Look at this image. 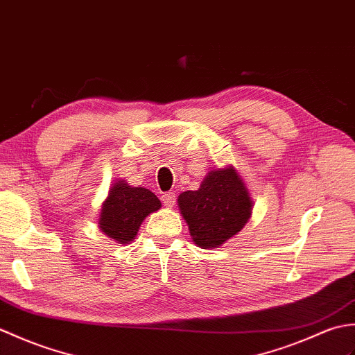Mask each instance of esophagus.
<instances>
[{
	"label": "esophagus",
	"mask_w": 355,
	"mask_h": 355,
	"mask_svg": "<svg viewBox=\"0 0 355 355\" xmlns=\"http://www.w3.org/2000/svg\"><path fill=\"white\" fill-rule=\"evenodd\" d=\"M161 200L165 207H173L176 203V194L175 193H165L161 196Z\"/></svg>",
	"instance_id": "esophagus-1"
}]
</instances>
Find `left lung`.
<instances>
[{"label": "left lung", "instance_id": "1", "mask_svg": "<svg viewBox=\"0 0 355 355\" xmlns=\"http://www.w3.org/2000/svg\"><path fill=\"white\" fill-rule=\"evenodd\" d=\"M178 205L202 249L222 246L243 230L252 214L248 188L232 167L209 171L199 190L180 194Z\"/></svg>", "mask_w": 355, "mask_h": 355}]
</instances>
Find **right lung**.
<instances>
[{"mask_svg": "<svg viewBox=\"0 0 355 355\" xmlns=\"http://www.w3.org/2000/svg\"><path fill=\"white\" fill-rule=\"evenodd\" d=\"M159 208L161 202L152 191L118 180L101 207L98 225L109 237L125 244L135 239L143 220Z\"/></svg>", "mask_w": 355, "mask_h": 355, "instance_id": "right-lung-1", "label": "right lung"}]
</instances>
